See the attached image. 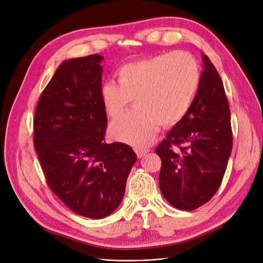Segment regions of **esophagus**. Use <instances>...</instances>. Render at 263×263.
I'll return each instance as SVG.
<instances>
[{
    "label": "esophagus",
    "instance_id": "1",
    "mask_svg": "<svg viewBox=\"0 0 263 263\" xmlns=\"http://www.w3.org/2000/svg\"><path fill=\"white\" fill-rule=\"evenodd\" d=\"M148 152H149V148H146V147H136L135 148V153L137 154L138 158H142Z\"/></svg>",
    "mask_w": 263,
    "mask_h": 263
}]
</instances>
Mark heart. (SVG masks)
Listing matches in <instances>:
<instances>
[{
  "label": "heart",
  "mask_w": 263,
  "mask_h": 263,
  "mask_svg": "<svg viewBox=\"0 0 263 263\" xmlns=\"http://www.w3.org/2000/svg\"><path fill=\"white\" fill-rule=\"evenodd\" d=\"M118 84L106 82L101 99L107 115L121 117L109 127L118 141L133 145L149 144L158 125L172 126L187 114L198 88L197 60L189 53L174 52L134 61L116 73Z\"/></svg>",
  "instance_id": "1"
}]
</instances>
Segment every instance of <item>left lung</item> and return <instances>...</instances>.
<instances>
[{"instance_id":"1","label":"left lung","mask_w":263,"mask_h":263,"mask_svg":"<svg viewBox=\"0 0 263 263\" xmlns=\"http://www.w3.org/2000/svg\"><path fill=\"white\" fill-rule=\"evenodd\" d=\"M202 57L204 71L189 110L156 148L160 191L180 210H194L215 194L233 148L223 82L208 56Z\"/></svg>"}]
</instances>
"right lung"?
<instances>
[{"label":"right lung","mask_w":263,"mask_h":263,"mask_svg":"<svg viewBox=\"0 0 263 263\" xmlns=\"http://www.w3.org/2000/svg\"><path fill=\"white\" fill-rule=\"evenodd\" d=\"M103 59L95 54L64 61L41 93L34 119V145L46 182L67 207L90 219L119 207L137 160L129 145L104 142Z\"/></svg>","instance_id":"right-lung-1"}]
</instances>
